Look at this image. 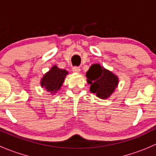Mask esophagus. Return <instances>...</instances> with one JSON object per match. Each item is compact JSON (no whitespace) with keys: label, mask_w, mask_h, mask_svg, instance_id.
Wrapping results in <instances>:
<instances>
[{"label":"esophagus","mask_w":156,"mask_h":156,"mask_svg":"<svg viewBox=\"0 0 156 156\" xmlns=\"http://www.w3.org/2000/svg\"><path fill=\"white\" fill-rule=\"evenodd\" d=\"M72 70L73 72L74 73H79L80 71V68L79 66H73V67L72 68Z\"/></svg>","instance_id":"esophagus-1"}]
</instances>
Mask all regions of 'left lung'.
Here are the masks:
<instances>
[{"label": "left lung", "mask_w": 156, "mask_h": 156, "mask_svg": "<svg viewBox=\"0 0 156 156\" xmlns=\"http://www.w3.org/2000/svg\"><path fill=\"white\" fill-rule=\"evenodd\" d=\"M87 82L90 84V91L96 93L98 97H109L118 84V78L107 69L99 64H93L87 73Z\"/></svg>", "instance_id": "1"}]
</instances>
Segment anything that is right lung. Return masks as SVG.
I'll list each match as a JSON object with an SVG mask.
<instances>
[{"instance_id": "1", "label": "right lung", "mask_w": 156, "mask_h": 156, "mask_svg": "<svg viewBox=\"0 0 156 156\" xmlns=\"http://www.w3.org/2000/svg\"><path fill=\"white\" fill-rule=\"evenodd\" d=\"M67 73L68 72L65 69H59L57 66H53L51 69L43 77L41 86L47 91L56 93V91L62 86Z\"/></svg>"}]
</instances>
